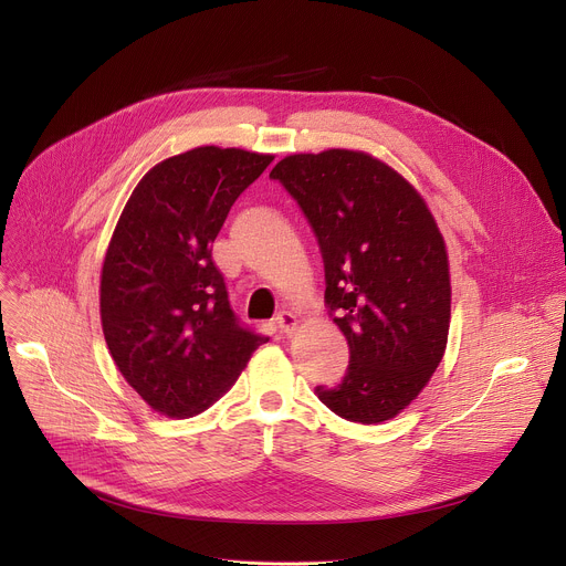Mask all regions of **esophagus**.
<instances>
[{
	"mask_svg": "<svg viewBox=\"0 0 566 566\" xmlns=\"http://www.w3.org/2000/svg\"><path fill=\"white\" fill-rule=\"evenodd\" d=\"M277 327H280L282 334L293 336V334L297 332V327H300V319H297V315H295L293 311L284 308V311H280V315H277Z\"/></svg>",
	"mask_w": 566,
	"mask_h": 566,
	"instance_id": "esophagus-1",
	"label": "esophagus"
}]
</instances>
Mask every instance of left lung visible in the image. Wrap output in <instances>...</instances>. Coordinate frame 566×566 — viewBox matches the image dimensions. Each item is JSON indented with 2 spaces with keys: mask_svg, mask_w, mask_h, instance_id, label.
Returning <instances> with one entry per match:
<instances>
[{
  "mask_svg": "<svg viewBox=\"0 0 566 566\" xmlns=\"http://www.w3.org/2000/svg\"><path fill=\"white\" fill-rule=\"evenodd\" d=\"M297 199L325 260V300L347 338L349 371L317 398L343 419L382 423L406 410L443 360L450 264L421 192L385 160L332 147L271 170Z\"/></svg>",
  "mask_w": 566,
  "mask_h": 566,
  "instance_id": "1",
  "label": "left lung"
}]
</instances>
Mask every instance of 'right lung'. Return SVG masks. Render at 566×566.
<instances>
[{"label":"right lung","instance_id":"obj_1","mask_svg":"<svg viewBox=\"0 0 566 566\" xmlns=\"http://www.w3.org/2000/svg\"><path fill=\"white\" fill-rule=\"evenodd\" d=\"M273 160L203 145L156 164L129 195L101 271V322L127 385L170 419L208 410L266 338L239 327L212 244Z\"/></svg>","mask_w":566,"mask_h":566}]
</instances>
